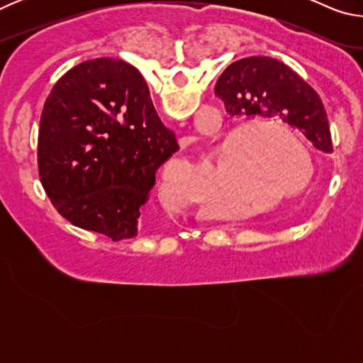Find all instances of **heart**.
<instances>
[{"label":"heart","instance_id":"obj_1","mask_svg":"<svg viewBox=\"0 0 363 363\" xmlns=\"http://www.w3.org/2000/svg\"><path fill=\"white\" fill-rule=\"evenodd\" d=\"M242 134L245 136L237 145L235 153L237 157H240L243 152L245 155L232 174L233 189L253 195L257 201L294 199L309 190L314 168H312L309 153L298 143V139L275 128L255 131L253 126H242L225 139L223 150H229L230 144ZM270 140L276 144L270 143ZM277 143L290 146L291 150L303 160H301V157L286 159L279 152ZM184 167H186L184 162H173L164 168L162 184H160V196L164 203L169 201L171 205H176L174 201H171V192H173L171 179H173L174 169Z\"/></svg>","mask_w":363,"mask_h":363}]
</instances>
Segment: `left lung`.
<instances>
[{
	"instance_id": "left-lung-1",
	"label": "left lung",
	"mask_w": 363,
	"mask_h": 363,
	"mask_svg": "<svg viewBox=\"0 0 363 363\" xmlns=\"http://www.w3.org/2000/svg\"><path fill=\"white\" fill-rule=\"evenodd\" d=\"M214 93L230 116L280 123L301 131L315 149L333 152L320 97L277 59L253 56L235 60L218 78Z\"/></svg>"
}]
</instances>
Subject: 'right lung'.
<instances>
[{"mask_svg": "<svg viewBox=\"0 0 363 363\" xmlns=\"http://www.w3.org/2000/svg\"><path fill=\"white\" fill-rule=\"evenodd\" d=\"M136 67L99 57L73 67L43 107L38 169L60 216L113 242L144 232L155 171L177 152Z\"/></svg>", "mask_w": 363, "mask_h": 363, "instance_id": "add662e5", "label": "right lung"}]
</instances>
